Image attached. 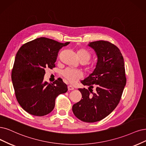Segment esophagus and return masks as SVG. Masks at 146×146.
I'll return each instance as SVG.
<instances>
[{
    "instance_id": "esophagus-1",
    "label": "esophagus",
    "mask_w": 146,
    "mask_h": 146,
    "mask_svg": "<svg viewBox=\"0 0 146 146\" xmlns=\"http://www.w3.org/2000/svg\"><path fill=\"white\" fill-rule=\"evenodd\" d=\"M74 90V87L72 85H68V90L71 91V90Z\"/></svg>"
}]
</instances>
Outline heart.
<instances>
[{
	"label": "heart",
	"instance_id": "heart-1",
	"mask_svg": "<svg viewBox=\"0 0 146 146\" xmlns=\"http://www.w3.org/2000/svg\"><path fill=\"white\" fill-rule=\"evenodd\" d=\"M77 56L79 59H84L88 61L90 59L91 55L90 53L84 48H80L77 51ZM63 76L71 83H74L82 76V73L79 70H73L71 68H67L62 73Z\"/></svg>",
	"mask_w": 146,
	"mask_h": 146
}]
</instances>
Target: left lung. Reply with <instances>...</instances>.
Segmentation results:
<instances>
[{"instance_id":"obj_1","label":"left lung","mask_w":146,"mask_h":146,"mask_svg":"<svg viewBox=\"0 0 146 146\" xmlns=\"http://www.w3.org/2000/svg\"><path fill=\"white\" fill-rule=\"evenodd\" d=\"M98 60L92 73L82 80L88 89L79 88L82 99L72 111L78 119L93 123L104 119L119 103L126 84L125 62L119 48L103 40L89 42ZM95 88L93 93L92 88Z\"/></svg>"}]
</instances>
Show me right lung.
Instances as JSON below:
<instances>
[{"mask_svg":"<svg viewBox=\"0 0 146 146\" xmlns=\"http://www.w3.org/2000/svg\"><path fill=\"white\" fill-rule=\"evenodd\" d=\"M70 42H59L45 37L26 43L15 58L11 79L16 99L29 114L44 116L52 111L56 97L68 88L62 80L44 82L45 70L55 67L58 53Z\"/></svg>","mask_w":146,"mask_h":146,"instance_id":"1","label":"right lung"}]
</instances>
